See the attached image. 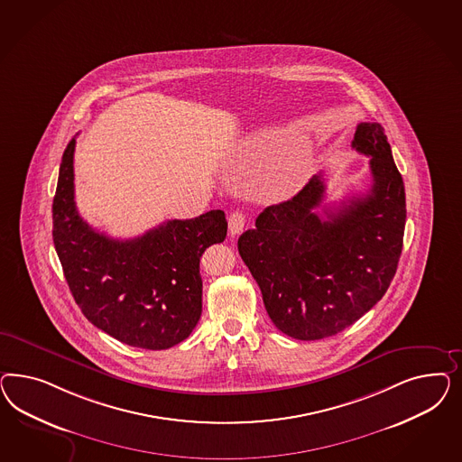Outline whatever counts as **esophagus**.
<instances>
[{"mask_svg":"<svg viewBox=\"0 0 462 462\" xmlns=\"http://www.w3.org/2000/svg\"><path fill=\"white\" fill-rule=\"evenodd\" d=\"M245 224H247L245 215H244L242 211H234V213L228 217V232H230L232 236H238V234L244 230Z\"/></svg>","mask_w":462,"mask_h":462,"instance_id":"obj_1","label":"esophagus"}]
</instances>
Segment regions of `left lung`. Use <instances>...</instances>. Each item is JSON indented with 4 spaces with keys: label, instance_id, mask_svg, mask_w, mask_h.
<instances>
[{
    "label": "left lung",
    "instance_id": "8db88e82",
    "mask_svg": "<svg viewBox=\"0 0 462 462\" xmlns=\"http://www.w3.org/2000/svg\"><path fill=\"white\" fill-rule=\"evenodd\" d=\"M352 149L369 155L373 184L338 208L322 205L313 176L288 201L267 207L238 237V254L261 288L269 319L282 334L319 340L342 332L390 288L403 249L405 184L379 124L356 128Z\"/></svg>",
    "mask_w": 462,
    "mask_h": 462
}]
</instances>
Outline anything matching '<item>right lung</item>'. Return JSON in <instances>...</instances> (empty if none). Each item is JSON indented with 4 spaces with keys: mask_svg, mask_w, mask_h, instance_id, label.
<instances>
[{
    "mask_svg": "<svg viewBox=\"0 0 462 462\" xmlns=\"http://www.w3.org/2000/svg\"><path fill=\"white\" fill-rule=\"evenodd\" d=\"M74 147L62 154L52 203L54 245L84 317L113 338L140 349H169L201 317L199 257L226 237L222 210L168 220L128 240L84 222L74 201Z\"/></svg>",
    "mask_w": 462,
    "mask_h": 462,
    "instance_id": "1",
    "label": "right lung"
}]
</instances>
